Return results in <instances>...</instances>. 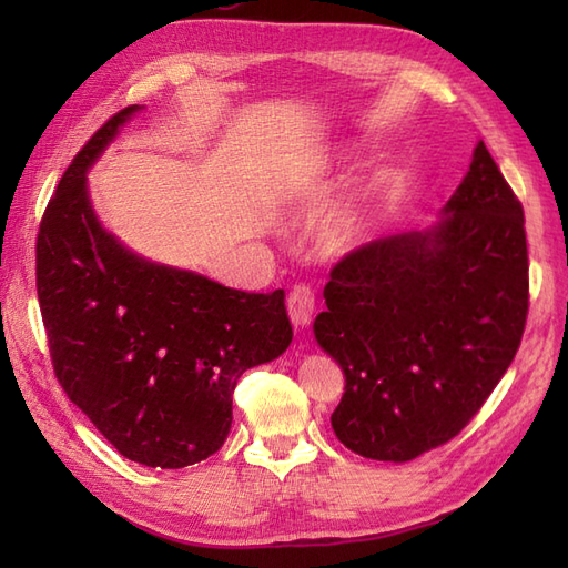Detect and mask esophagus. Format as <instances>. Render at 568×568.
Listing matches in <instances>:
<instances>
[{"label":"esophagus","mask_w":568,"mask_h":568,"mask_svg":"<svg viewBox=\"0 0 568 568\" xmlns=\"http://www.w3.org/2000/svg\"><path fill=\"white\" fill-rule=\"evenodd\" d=\"M287 315H291L295 329H303L315 317V291L310 285H295L287 295Z\"/></svg>","instance_id":"esophagus-1"}]
</instances>
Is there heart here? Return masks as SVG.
Segmentation results:
<instances>
[{"label": "heart", "instance_id": "1", "mask_svg": "<svg viewBox=\"0 0 568 568\" xmlns=\"http://www.w3.org/2000/svg\"><path fill=\"white\" fill-rule=\"evenodd\" d=\"M366 232V207L364 202H348L336 210L327 226H324V246L329 251H344L354 246Z\"/></svg>", "mask_w": 568, "mask_h": 568}]
</instances>
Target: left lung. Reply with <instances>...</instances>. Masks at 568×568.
<instances>
[{
	"mask_svg": "<svg viewBox=\"0 0 568 568\" xmlns=\"http://www.w3.org/2000/svg\"><path fill=\"white\" fill-rule=\"evenodd\" d=\"M315 336L344 371L339 442L409 462L454 439L520 348L525 212L486 143L429 232L383 236L334 265Z\"/></svg>",
	"mask_w": 568,
	"mask_h": 568,
	"instance_id": "obj_1",
	"label": "left lung"
}]
</instances>
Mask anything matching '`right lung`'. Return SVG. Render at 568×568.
Masks as SVG:
<instances>
[{
    "label": "right lung",
    "mask_w": 568,
    "mask_h": 568,
    "mask_svg": "<svg viewBox=\"0 0 568 568\" xmlns=\"http://www.w3.org/2000/svg\"><path fill=\"white\" fill-rule=\"evenodd\" d=\"M139 104L72 159L36 239V291L58 383L114 449L151 468L220 452L241 373L293 342L285 293H244L139 258L106 234L84 171Z\"/></svg>",
    "instance_id": "add662e5"
}]
</instances>
